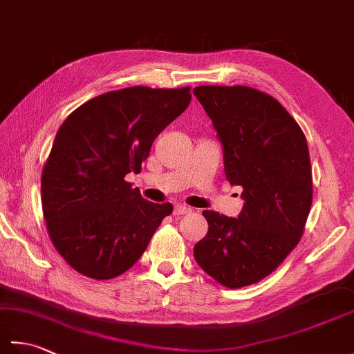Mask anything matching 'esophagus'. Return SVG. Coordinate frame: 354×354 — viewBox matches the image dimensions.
I'll return each mask as SVG.
<instances>
[{
  "label": "esophagus",
  "instance_id": "esophagus-1",
  "mask_svg": "<svg viewBox=\"0 0 354 354\" xmlns=\"http://www.w3.org/2000/svg\"><path fill=\"white\" fill-rule=\"evenodd\" d=\"M192 213V208L190 207H185V205H176L175 209H173V216H184V214H190Z\"/></svg>",
  "mask_w": 354,
  "mask_h": 354
}]
</instances>
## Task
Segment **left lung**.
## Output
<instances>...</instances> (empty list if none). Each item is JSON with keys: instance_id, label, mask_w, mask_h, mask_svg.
Masks as SVG:
<instances>
[{"instance_id": "obj_1", "label": "left lung", "mask_w": 354, "mask_h": 354, "mask_svg": "<svg viewBox=\"0 0 354 354\" xmlns=\"http://www.w3.org/2000/svg\"><path fill=\"white\" fill-rule=\"evenodd\" d=\"M213 122L225 175L243 189L236 217L205 209L198 265L230 289L274 272L303 236L312 205L309 147L301 127L274 97L248 86H196Z\"/></svg>"}]
</instances>
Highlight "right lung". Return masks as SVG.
Returning <instances> with one entry per match:
<instances>
[{"label": "right lung", "instance_id": "right-lung-1", "mask_svg": "<svg viewBox=\"0 0 354 354\" xmlns=\"http://www.w3.org/2000/svg\"><path fill=\"white\" fill-rule=\"evenodd\" d=\"M190 100V88H124L94 97L59 127L42 171V209L53 245L77 272L122 275L173 212L124 178L140 171L158 133Z\"/></svg>", "mask_w": 354, "mask_h": 354}]
</instances>
